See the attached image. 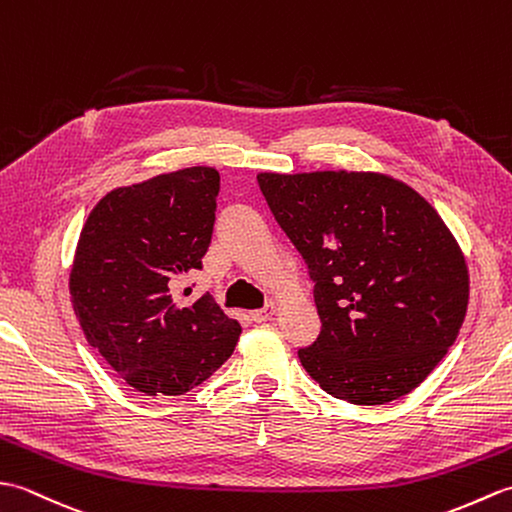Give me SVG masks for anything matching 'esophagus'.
Here are the masks:
<instances>
[{
  "label": "esophagus",
  "mask_w": 512,
  "mask_h": 512,
  "mask_svg": "<svg viewBox=\"0 0 512 512\" xmlns=\"http://www.w3.org/2000/svg\"><path fill=\"white\" fill-rule=\"evenodd\" d=\"M275 312H277V303L270 301V303H266V306H264L262 310H253V312H250V317H253V321L262 323V321H268L270 317H273Z\"/></svg>",
  "instance_id": "obj_1"
}]
</instances>
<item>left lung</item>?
<instances>
[{
  "mask_svg": "<svg viewBox=\"0 0 512 512\" xmlns=\"http://www.w3.org/2000/svg\"><path fill=\"white\" fill-rule=\"evenodd\" d=\"M314 281L321 334L299 350L330 396L385 405L436 367L469 306V270L438 211L372 171L259 173Z\"/></svg>",
  "mask_w": 512,
  "mask_h": 512,
  "instance_id": "left-lung-1",
  "label": "left lung"
}]
</instances>
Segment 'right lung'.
<instances>
[{"instance_id": "right-lung-1", "label": "right lung", "mask_w": 512, "mask_h": 512, "mask_svg": "<svg viewBox=\"0 0 512 512\" xmlns=\"http://www.w3.org/2000/svg\"><path fill=\"white\" fill-rule=\"evenodd\" d=\"M217 191L213 167L114 189L94 206L76 244L70 295L85 339L147 396L198 387L242 334L211 295L191 306L176 299L182 277L202 268Z\"/></svg>"}]
</instances>
